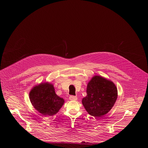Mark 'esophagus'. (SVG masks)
I'll use <instances>...</instances> for the list:
<instances>
[{"label":"esophagus","mask_w":148,"mask_h":148,"mask_svg":"<svg viewBox=\"0 0 148 148\" xmlns=\"http://www.w3.org/2000/svg\"><path fill=\"white\" fill-rule=\"evenodd\" d=\"M69 98L71 101H75L77 99V97L76 96H74V95H70Z\"/></svg>","instance_id":"obj_1"}]
</instances>
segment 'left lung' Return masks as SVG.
I'll return each instance as SVG.
<instances>
[{
    "label": "left lung",
    "instance_id": "obj_1",
    "mask_svg": "<svg viewBox=\"0 0 148 148\" xmlns=\"http://www.w3.org/2000/svg\"><path fill=\"white\" fill-rule=\"evenodd\" d=\"M87 95L82 103L88 113L95 117H101L108 113L117 99L118 91L115 84L100 76H95L89 82Z\"/></svg>",
    "mask_w": 148,
    "mask_h": 148
}]
</instances>
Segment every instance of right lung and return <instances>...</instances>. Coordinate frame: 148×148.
<instances>
[{
  "label": "right lung",
  "mask_w": 148,
  "mask_h": 148,
  "mask_svg": "<svg viewBox=\"0 0 148 148\" xmlns=\"http://www.w3.org/2000/svg\"><path fill=\"white\" fill-rule=\"evenodd\" d=\"M29 97L34 108L43 115L56 114L64 102V99L57 95L52 84L49 83L34 87L30 91Z\"/></svg>",
  "instance_id": "1"
}]
</instances>
